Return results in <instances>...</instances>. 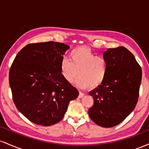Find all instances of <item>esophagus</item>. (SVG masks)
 Listing matches in <instances>:
<instances>
[{
  "label": "esophagus",
  "instance_id": "1",
  "mask_svg": "<svg viewBox=\"0 0 149 149\" xmlns=\"http://www.w3.org/2000/svg\"><path fill=\"white\" fill-rule=\"evenodd\" d=\"M85 95V94L84 93H83V92H79V95H78V97H79V98H82V97H83V96H84Z\"/></svg>",
  "mask_w": 149,
  "mask_h": 149
}]
</instances>
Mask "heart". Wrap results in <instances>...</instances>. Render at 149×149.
I'll return each mask as SVG.
<instances>
[{"instance_id":"obj_1","label":"heart","mask_w":149,"mask_h":149,"mask_svg":"<svg viewBox=\"0 0 149 149\" xmlns=\"http://www.w3.org/2000/svg\"><path fill=\"white\" fill-rule=\"evenodd\" d=\"M107 60L102 56H96L88 47H79L69 54V60L61 61L60 73L66 83H72L77 76L76 84L80 88L94 89L104 83L108 73Z\"/></svg>"}]
</instances>
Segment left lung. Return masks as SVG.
Wrapping results in <instances>:
<instances>
[{
	"label": "left lung",
	"instance_id": "8db88e82",
	"mask_svg": "<svg viewBox=\"0 0 149 149\" xmlns=\"http://www.w3.org/2000/svg\"><path fill=\"white\" fill-rule=\"evenodd\" d=\"M103 55L109 66L107 76L100 87L89 92L94 105L88 114L98 125L111 127L123 121L136 107L142 73L125 47L109 48Z\"/></svg>",
	"mask_w": 149,
	"mask_h": 149
}]
</instances>
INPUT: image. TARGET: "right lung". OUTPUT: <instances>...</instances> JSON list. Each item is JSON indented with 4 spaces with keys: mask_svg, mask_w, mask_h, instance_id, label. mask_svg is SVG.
<instances>
[{
    "mask_svg": "<svg viewBox=\"0 0 149 149\" xmlns=\"http://www.w3.org/2000/svg\"><path fill=\"white\" fill-rule=\"evenodd\" d=\"M69 46L57 42L29 44L12 64L9 83L17 109L33 123L50 126L64 118L79 92L66 83L60 63Z\"/></svg>",
    "mask_w": 149,
    "mask_h": 149,
    "instance_id": "right-lung-1",
    "label": "right lung"
}]
</instances>
